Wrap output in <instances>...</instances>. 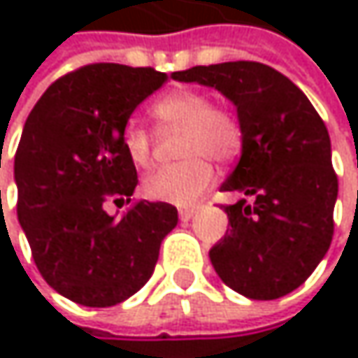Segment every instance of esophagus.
I'll use <instances>...</instances> for the list:
<instances>
[{"label": "esophagus", "instance_id": "34e87169", "mask_svg": "<svg viewBox=\"0 0 358 358\" xmlns=\"http://www.w3.org/2000/svg\"><path fill=\"white\" fill-rule=\"evenodd\" d=\"M194 213H196L194 209H180L178 215L182 222H188V220H192V217H194Z\"/></svg>", "mask_w": 358, "mask_h": 358}]
</instances>
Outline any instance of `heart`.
<instances>
[{"mask_svg":"<svg viewBox=\"0 0 358 358\" xmlns=\"http://www.w3.org/2000/svg\"><path fill=\"white\" fill-rule=\"evenodd\" d=\"M162 126L182 128L178 164L162 166L143 182V192L151 201L188 207L213 184L215 170L209 159L226 164L243 149V128L226 109L211 108L205 93L192 89H176L157 99L151 108ZM151 134L130 122L122 130V145L134 166L145 168L151 162Z\"/></svg>","mask_w":358,"mask_h":358,"instance_id":"b5f03b06","label":"heart"}]
</instances>
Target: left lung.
Listing matches in <instances>:
<instances>
[{
  "label": "left lung",
  "instance_id": "left-lung-1",
  "mask_svg": "<svg viewBox=\"0 0 358 358\" xmlns=\"http://www.w3.org/2000/svg\"><path fill=\"white\" fill-rule=\"evenodd\" d=\"M172 78L217 89L243 128L241 159L222 190H238L252 203L224 207L230 232L209 250L213 269L255 301L296 290L334 236L338 178L320 113L290 78L259 62L194 66Z\"/></svg>",
  "mask_w": 358,
  "mask_h": 358
}]
</instances>
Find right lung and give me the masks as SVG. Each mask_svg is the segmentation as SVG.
<instances>
[{
  "mask_svg": "<svg viewBox=\"0 0 358 358\" xmlns=\"http://www.w3.org/2000/svg\"><path fill=\"white\" fill-rule=\"evenodd\" d=\"M166 80L153 68L91 64L57 78L27 117L14 157L18 222L45 282L78 305L138 292L178 224L170 203L138 201L120 220L103 209L130 203L138 178L122 130Z\"/></svg>",
  "mask_w": 358,
  "mask_h": 358,
  "instance_id": "1",
  "label": "right lung"
}]
</instances>
